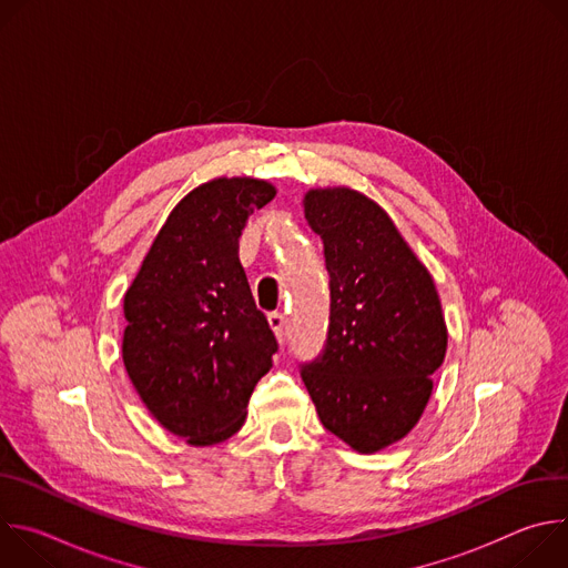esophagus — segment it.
Segmentation results:
<instances>
[{
    "mask_svg": "<svg viewBox=\"0 0 568 568\" xmlns=\"http://www.w3.org/2000/svg\"><path fill=\"white\" fill-rule=\"evenodd\" d=\"M267 321H270V328L274 331L276 339L283 342V337H285V316H283L281 312H272V314L267 316Z\"/></svg>",
    "mask_w": 568,
    "mask_h": 568,
    "instance_id": "obj_1",
    "label": "esophagus"
}]
</instances>
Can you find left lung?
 Instances as JSON below:
<instances>
[{"label": "left lung", "mask_w": 568, "mask_h": 568, "mask_svg": "<svg viewBox=\"0 0 568 568\" xmlns=\"http://www.w3.org/2000/svg\"><path fill=\"white\" fill-rule=\"evenodd\" d=\"M303 209L323 240L331 326L301 377L323 427L375 454L407 436L432 397L447 353L440 296L375 200L348 186L310 189Z\"/></svg>", "instance_id": "left-lung-1"}]
</instances>
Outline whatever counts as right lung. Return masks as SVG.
I'll use <instances>...</instances> for the list:
<instances>
[{"mask_svg": "<svg viewBox=\"0 0 568 568\" xmlns=\"http://www.w3.org/2000/svg\"><path fill=\"white\" fill-rule=\"evenodd\" d=\"M276 195L254 178H215L171 211L123 296V364L152 418L189 445L240 432L278 344L256 310L240 235Z\"/></svg>", "mask_w": 568, "mask_h": 568, "instance_id": "right-lung-1", "label": "right lung"}]
</instances>
